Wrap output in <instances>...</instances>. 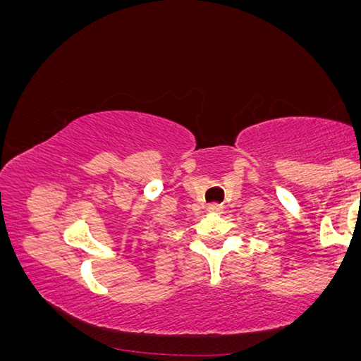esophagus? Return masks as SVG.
<instances>
[{
  "label": "esophagus",
  "instance_id": "1",
  "mask_svg": "<svg viewBox=\"0 0 361 361\" xmlns=\"http://www.w3.org/2000/svg\"><path fill=\"white\" fill-rule=\"evenodd\" d=\"M207 211L212 212V214H221L222 206L221 204H216V202H212V204L207 206Z\"/></svg>",
  "mask_w": 361,
  "mask_h": 361
}]
</instances>
